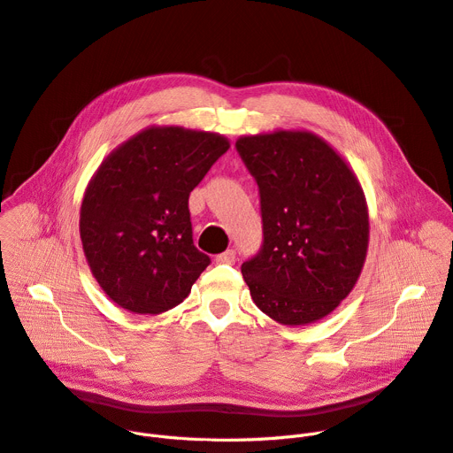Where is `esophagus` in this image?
I'll list each match as a JSON object with an SVG mask.
<instances>
[{
	"mask_svg": "<svg viewBox=\"0 0 453 453\" xmlns=\"http://www.w3.org/2000/svg\"><path fill=\"white\" fill-rule=\"evenodd\" d=\"M215 260H217V264H234L236 262V253H234V250H227V251L217 255Z\"/></svg>",
	"mask_w": 453,
	"mask_h": 453,
	"instance_id": "34e87169",
	"label": "esophagus"
}]
</instances>
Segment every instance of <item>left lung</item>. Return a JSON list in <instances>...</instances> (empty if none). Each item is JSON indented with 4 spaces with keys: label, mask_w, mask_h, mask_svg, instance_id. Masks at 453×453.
I'll return each instance as SVG.
<instances>
[{
    "label": "left lung",
    "mask_w": 453,
    "mask_h": 453,
    "mask_svg": "<svg viewBox=\"0 0 453 453\" xmlns=\"http://www.w3.org/2000/svg\"><path fill=\"white\" fill-rule=\"evenodd\" d=\"M236 150L260 189L264 244L242 264L253 303L282 326L327 317L368 253V203L355 171L311 131L244 134Z\"/></svg>",
    "instance_id": "obj_1"
}]
</instances>
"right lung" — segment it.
<instances>
[{
    "label": "right lung",
    "mask_w": 453,
    "mask_h": 453,
    "mask_svg": "<svg viewBox=\"0 0 453 453\" xmlns=\"http://www.w3.org/2000/svg\"><path fill=\"white\" fill-rule=\"evenodd\" d=\"M219 133L150 126L100 164L83 193L80 238L104 293L136 315H160L209 265L193 244L189 193L226 150Z\"/></svg>",
    "instance_id": "obj_1"
}]
</instances>
